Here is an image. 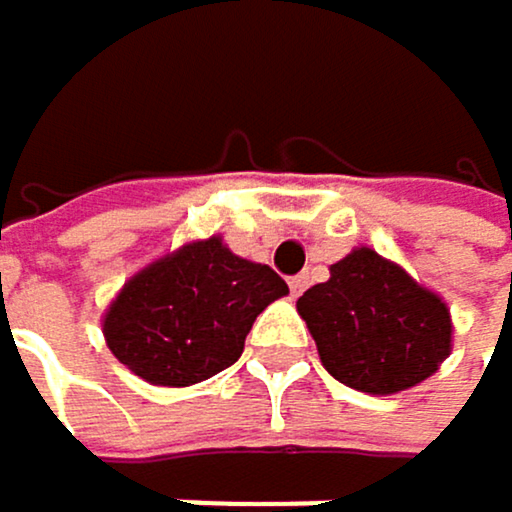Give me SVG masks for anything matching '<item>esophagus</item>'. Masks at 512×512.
<instances>
[{
	"label": "esophagus",
	"instance_id": "obj_1",
	"mask_svg": "<svg viewBox=\"0 0 512 512\" xmlns=\"http://www.w3.org/2000/svg\"><path fill=\"white\" fill-rule=\"evenodd\" d=\"M306 287H309V275H296V278H290V293H293V296H299Z\"/></svg>",
	"mask_w": 512,
	"mask_h": 512
}]
</instances>
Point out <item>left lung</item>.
Returning a JSON list of instances; mask_svg holds the SVG:
<instances>
[{"instance_id": "1", "label": "left lung", "mask_w": 512, "mask_h": 512, "mask_svg": "<svg viewBox=\"0 0 512 512\" xmlns=\"http://www.w3.org/2000/svg\"><path fill=\"white\" fill-rule=\"evenodd\" d=\"M333 380L367 395L405 392L451 355L448 302L371 247L330 265V278L296 299Z\"/></svg>"}]
</instances>
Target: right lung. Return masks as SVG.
Returning <instances> with one entry per match:
<instances>
[{
    "label": "right lung",
    "instance_id": "right-lung-1",
    "mask_svg": "<svg viewBox=\"0 0 512 512\" xmlns=\"http://www.w3.org/2000/svg\"><path fill=\"white\" fill-rule=\"evenodd\" d=\"M287 293L268 265L234 256L213 234L135 271L104 309L101 330L135 377L194 386L241 358L256 315Z\"/></svg>",
    "mask_w": 512,
    "mask_h": 512
}]
</instances>
